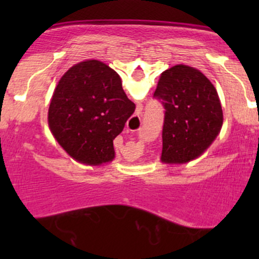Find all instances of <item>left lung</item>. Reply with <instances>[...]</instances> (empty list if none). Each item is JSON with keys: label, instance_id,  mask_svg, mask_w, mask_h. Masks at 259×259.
Segmentation results:
<instances>
[{"label": "left lung", "instance_id": "obj_1", "mask_svg": "<svg viewBox=\"0 0 259 259\" xmlns=\"http://www.w3.org/2000/svg\"><path fill=\"white\" fill-rule=\"evenodd\" d=\"M153 97L164 108L162 162L186 163L214 141L223 111L212 82L200 70L178 64L162 73Z\"/></svg>", "mask_w": 259, "mask_h": 259}]
</instances>
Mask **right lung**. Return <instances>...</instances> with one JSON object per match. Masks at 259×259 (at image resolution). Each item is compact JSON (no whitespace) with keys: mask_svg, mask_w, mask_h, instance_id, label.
<instances>
[{"mask_svg":"<svg viewBox=\"0 0 259 259\" xmlns=\"http://www.w3.org/2000/svg\"><path fill=\"white\" fill-rule=\"evenodd\" d=\"M135 111L120 76L100 61L75 64L59 80L49 108V125L73 158L101 164L114 158L113 140Z\"/></svg>","mask_w":259,"mask_h":259,"instance_id":"right-lung-1","label":"right lung"}]
</instances>
